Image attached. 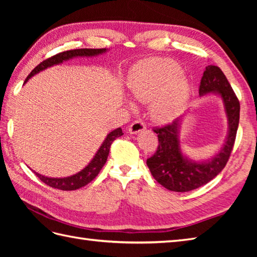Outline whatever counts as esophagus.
<instances>
[{"instance_id":"esophagus-1","label":"esophagus","mask_w":257,"mask_h":257,"mask_svg":"<svg viewBox=\"0 0 257 257\" xmlns=\"http://www.w3.org/2000/svg\"><path fill=\"white\" fill-rule=\"evenodd\" d=\"M144 130H146V124L143 121H140V120H137V121H135L129 125L128 133L132 135H137L139 133H143Z\"/></svg>"}]
</instances>
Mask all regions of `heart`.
Segmentation results:
<instances>
[{"instance_id": "b5f03b06", "label": "heart", "mask_w": 257, "mask_h": 257, "mask_svg": "<svg viewBox=\"0 0 257 257\" xmlns=\"http://www.w3.org/2000/svg\"><path fill=\"white\" fill-rule=\"evenodd\" d=\"M130 94L141 102L151 101V114L158 121H169L181 112L191 86L170 58H147L136 64L127 78ZM134 107L133 102H129Z\"/></svg>"}]
</instances>
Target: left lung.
I'll list each match as a JSON object with an SVG mask.
<instances>
[{
  "mask_svg": "<svg viewBox=\"0 0 257 257\" xmlns=\"http://www.w3.org/2000/svg\"><path fill=\"white\" fill-rule=\"evenodd\" d=\"M199 95H214L223 102L227 119V134L221 149L209 159L194 160L182 151L180 135L185 117L183 113L173 123L155 129L159 146L156 154L147 160V166L158 182L174 192H188L209 183L223 169L230 158L235 141L239 120V102L231 85L217 66L205 67Z\"/></svg>",
  "mask_w": 257,
  "mask_h": 257,
  "instance_id": "obj_1",
  "label": "left lung"
}]
</instances>
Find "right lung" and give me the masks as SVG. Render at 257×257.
Returning <instances> with one entry per match:
<instances>
[{
    "mask_svg": "<svg viewBox=\"0 0 257 257\" xmlns=\"http://www.w3.org/2000/svg\"><path fill=\"white\" fill-rule=\"evenodd\" d=\"M108 51L109 50H107V48H98V50H95V48L94 50H92V48H83V50H73V51L59 53L57 55L48 58L46 61L42 62L40 65H37V66L32 70L31 74L27 76L24 84H26L27 81L33 77V76H35L36 74L41 73L43 70H45L50 67L56 66V65H61L64 62L70 61V59L73 58L95 57L98 55H102V54L107 53ZM122 135L123 134H122L121 128H117L109 133L106 136L105 140L102 141L99 149L97 150L95 156L92 157V159L89 161L88 165H87L84 169H81V170L78 171L77 173L73 174V176L64 177V178H50V177L43 176V174H40L35 171L34 173L38 178H40L41 181H43L47 185H50L52 188L59 189L63 191H73V190H77L79 188H83L86 184H88L92 179H95L97 174L99 173L100 169L105 166V163L107 161L109 149H110L112 141Z\"/></svg>",
    "mask_w": 257,
    "mask_h": 257,
    "instance_id": "obj_1",
    "label": "right lung"
}]
</instances>
